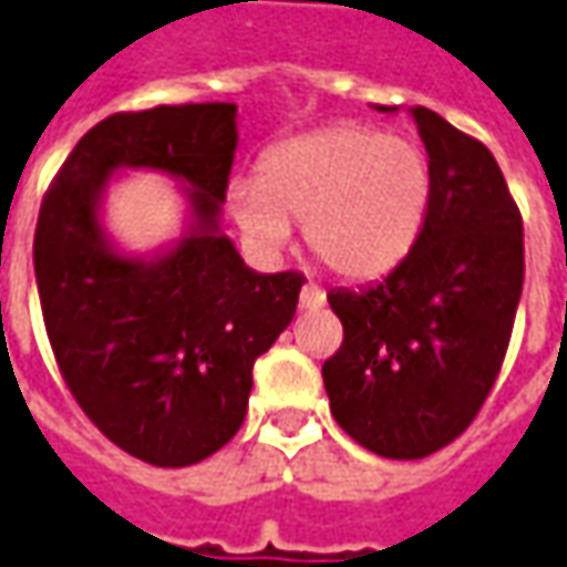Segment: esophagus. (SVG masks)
<instances>
[{
    "label": "esophagus",
    "instance_id": "esophagus-1",
    "mask_svg": "<svg viewBox=\"0 0 567 567\" xmlns=\"http://www.w3.org/2000/svg\"><path fill=\"white\" fill-rule=\"evenodd\" d=\"M322 303H326V295H322L319 285H303V288H300V310H316V307H322Z\"/></svg>",
    "mask_w": 567,
    "mask_h": 567
}]
</instances>
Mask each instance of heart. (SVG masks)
<instances>
[{
    "label": "heart",
    "instance_id": "heart-1",
    "mask_svg": "<svg viewBox=\"0 0 567 567\" xmlns=\"http://www.w3.org/2000/svg\"><path fill=\"white\" fill-rule=\"evenodd\" d=\"M431 198L434 173L419 142L338 123L272 145L257 186L229 188V210L264 251H279L288 223H303L316 264L344 279H375L413 251Z\"/></svg>",
    "mask_w": 567,
    "mask_h": 567
}]
</instances>
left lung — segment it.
Instances as JSON below:
<instances>
[{"instance_id":"1","label":"left lung","mask_w":567,"mask_h":567,"mask_svg":"<svg viewBox=\"0 0 567 567\" xmlns=\"http://www.w3.org/2000/svg\"><path fill=\"white\" fill-rule=\"evenodd\" d=\"M410 117L434 173L429 223L384 279L329 291L344 344L322 365L334 422L384 460H422L468 429L525 282L522 214L494 154L429 107Z\"/></svg>"}]
</instances>
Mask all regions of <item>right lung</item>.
I'll use <instances>...</instances> for the list:
<instances>
[{
    "instance_id": "add662e5",
    "label": "right lung",
    "mask_w": 567,
    "mask_h": 567,
    "mask_svg": "<svg viewBox=\"0 0 567 567\" xmlns=\"http://www.w3.org/2000/svg\"><path fill=\"white\" fill-rule=\"evenodd\" d=\"M233 102L111 114L76 142L40 207L33 267L45 332L71 394L130 456L161 468L207 460L241 429L260 353L298 310L300 272H257L223 233L238 145ZM181 186L184 233L126 252L106 233L110 179Z\"/></svg>"
}]
</instances>
